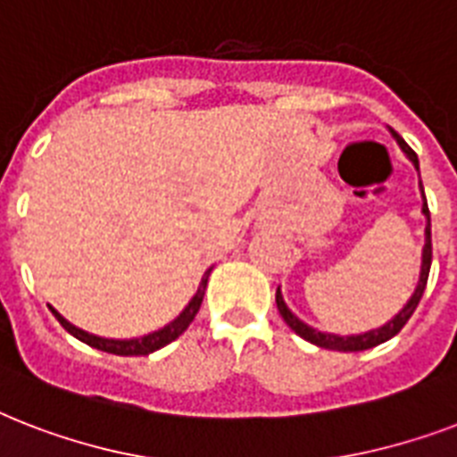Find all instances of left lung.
<instances>
[{"label": "left lung", "instance_id": "1", "mask_svg": "<svg viewBox=\"0 0 457 457\" xmlns=\"http://www.w3.org/2000/svg\"><path fill=\"white\" fill-rule=\"evenodd\" d=\"M391 135L396 137L398 146L403 149L405 156L411 158L412 163H415V168H418V154L412 152L411 146L405 145L403 137L398 135L396 130H391ZM420 187H422V182H420ZM422 196H425V189H422ZM422 213L427 215V242H425V251H422V272H420V282H418V289H415V294L411 296V301H408V305H405L403 311L398 312L396 318L391 320V322H386L384 327H379V329H372V332H365V334H358V337H339V334H325V332H318V329H312V327L303 325L296 315H294L289 308H287L285 299H282V294H275V301H278V311L279 315L285 318V322L289 327H292L294 332L299 334V337H303L305 341H311V344H315V346L320 348H329V351H365V348H372V346H379V344H384V341H389L391 337H396L401 329H403V325L411 320V315L415 312V308H418L420 299H422V294H425V287H427V278H429V268H432V220H429V208H427V199L425 204H422Z\"/></svg>", "mask_w": 457, "mask_h": 457}]
</instances>
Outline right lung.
<instances>
[{
  "instance_id": "right-lung-1",
  "label": "right lung",
  "mask_w": 457,
  "mask_h": 457,
  "mask_svg": "<svg viewBox=\"0 0 457 457\" xmlns=\"http://www.w3.org/2000/svg\"><path fill=\"white\" fill-rule=\"evenodd\" d=\"M208 275H211V270H206V275H204V279H201L199 289H196V294H194V299L189 301V305H187L185 311L179 312L178 318L172 320L170 325H165L163 329H158V332L154 334H146V337H142V339H125V341H118V339H102V337H95V334H87L82 332V329H78L75 325H71L66 318H61L59 312L54 311V318L59 320L61 327L66 329V332H71L75 337V339L85 341L87 346L92 348H99V351H106V353H113V355H149L154 353V351H158V348L168 346L170 341H175L179 337V334L185 332L187 327L192 325V320L196 318V312H199L201 308V301H204V294H206V285H208Z\"/></svg>"
}]
</instances>
